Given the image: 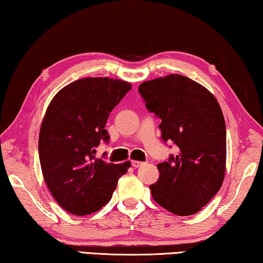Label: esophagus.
Here are the masks:
<instances>
[{
  "mask_svg": "<svg viewBox=\"0 0 263 263\" xmlns=\"http://www.w3.org/2000/svg\"><path fill=\"white\" fill-rule=\"evenodd\" d=\"M132 165H133V167H134V168H137V167L142 166V165H144V163L143 162H140V160H133Z\"/></svg>",
  "mask_w": 263,
  "mask_h": 263,
  "instance_id": "esophagus-1",
  "label": "esophagus"
}]
</instances>
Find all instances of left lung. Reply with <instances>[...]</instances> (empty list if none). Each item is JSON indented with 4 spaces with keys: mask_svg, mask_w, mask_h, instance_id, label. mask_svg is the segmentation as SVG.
<instances>
[{
    "mask_svg": "<svg viewBox=\"0 0 263 263\" xmlns=\"http://www.w3.org/2000/svg\"><path fill=\"white\" fill-rule=\"evenodd\" d=\"M139 92L146 108L162 119L164 142L178 146L176 156L157 165L153 199L174 215L199 213L220 190L227 168V130L218 101L203 85L178 73L143 82Z\"/></svg>",
    "mask_w": 263,
    "mask_h": 263,
    "instance_id": "obj_1",
    "label": "left lung"
}]
</instances>
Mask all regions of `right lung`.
Segmentation results:
<instances>
[{"mask_svg": "<svg viewBox=\"0 0 263 263\" xmlns=\"http://www.w3.org/2000/svg\"><path fill=\"white\" fill-rule=\"evenodd\" d=\"M132 84L118 78L86 77L60 90L50 101L39 133L41 171L49 192L62 208L76 216L107 204L130 162L96 158L109 113Z\"/></svg>", "mask_w": 263, "mask_h": 263, "instance_id": "1", "label": "right lung"}]
</instances>
